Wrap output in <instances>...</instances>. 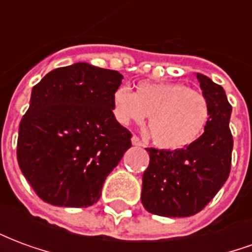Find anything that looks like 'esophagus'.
I'll use <instances>...</instances> for the list:
<instances>
[{"mask_svg":"<svg viewBox=\"0 0 252 252\" xmlns=\"http://www.w3.org/2000/svg\"><path fill=\"white\" fill-rule=\"evenodd\" d=\"M131 140H132V144H133V146H137V147H140V146H142V142H140V139H139L137 136H135V135L132 136Z\"/></svg>","mask_w":252,"mask_h":252,"instance_id":"1","label":"esophagus"}]
</instances>
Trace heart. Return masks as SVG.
Masks as SVG:
<instances>
[{
	"label": "heart",
	"mask_w": 252,
	"mask_h": 252,
	"mask_svg": "<svg viewBox=\"0 0 252 252\" xmlns=\"http://www.w3.org/2000/svg\"><path fill=\"white\" fill-rule=\"evenodd\" d=\"M116 119L121 124L142 123L147 115L154 143L169 151L185 150L205 131L211 109L202 93L182 83L142 82L136 92L119 88L112 95Z\"/></svg>",
	"instance_id": "obj_1"
}]
</instances>
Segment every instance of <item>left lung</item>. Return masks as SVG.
I'll use <instances>...</instances> for the list:
<instances>
[{
  "label": "left lung",
  "instance_id": "1",
  "mask_svg": "<svg viewBox=\"0 0 252 252\" xmlns=\"http://www.w3.org/2000/svg\"><path fill=\"white\" fill-rule=\"evenodd\" d=\"M195 77L209 102V121L200 139L185 150L147 148L150 164L143 174L140 200L153 215L193 216L205 208L229 175L232 106L220 85L200 72Z\"/></svg>",
  "mask_w": 252,
  "mask_h": 252
}]
</instances>
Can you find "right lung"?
Masks as SVG:
<instances>
[{
    "instance_id": "right-lung-1",
    "label": "right lung",
    "mask_w": 252,
    "mask_h": 252,
    "mask_svg": "<svg viewBox=\"0 0 252 252\" xmlns=\"http://www.w3.org/2000/svg\"><path fill=\"white\" fill-rule=\"evenodd\" d=\"M123 75L86 62L59 67L32 89L19 126L17 160L41 200L55 206L95 204L106 177L131 147L113 115Z\"/></svg>"
}]
</instances>
